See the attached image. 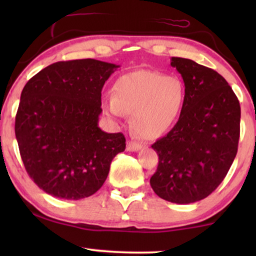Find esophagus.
<instances>
[{"mask_svg":"<svg viewBox=\"0 0 256 256\" xmlns=\"http://www.w3.org/2000/svg\"><path fill=\"white\" fill-rule=\"evenodd\" d=\"M144 148V146L138 144V142H134V141H128V146H126V149L128 151H132V152H136V151H138Z\"/></svg>","mask_w":256,"mask_h":256,"instance_id":"esophagus-1","label":"esophagus"}]
</instances>
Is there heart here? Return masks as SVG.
<instances>
[{"instance_id": "obj_1", "label": "heart", "mask_w": 256, "mask_h": 256, "mask_svg": "<svg viewBox=\"0 0 256 256\" xmlns=\"http://www.w3.org/2000/svg\"><path fill=\"white\" fill-rule=\"evenodd\" d=\"M115 96H108L104 110L115 118L132 115L138 136L154 140L170 131L178 118L185 100V88L177 78L156 71L138 70L120 76Z\"/></svg>"}]
</instances>
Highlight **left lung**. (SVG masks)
Returning a JSON list of instances; mask_svg holds the SVG:
<instances>
[{
    "label": "left lung",
    "instance_id": "8db88e82",
    "mask_svg": "<svg viewBox=\"0 0 256 256\" xmlns=\"http://www.w3.org/2000/svg\"><path fill=\"white\" fill-rule=\"evenodd\" d=\"M170 60L183 78L185 100L175 126L151 146L159 164L150 185L164 200L188 204L226 177L237 154L240 106L218 72L188 58Z\"/></svg>",
    "mask_w": 256,
    "mask_h": 256
}]
</instances>
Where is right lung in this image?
Wrapping results in <instances>:
<instances>
[{
	"mask_svg": "<svg viewBox=\"0 0 256 256\" xmlns=\"http://www.w3.org/2000/svg\"><path fill=\"white\" fill-rule=\"evenodd\" d=\"M118 68L94 58L56 62L26 84L16 138L30 178L50 196H92L105 183L112 160L125 150L122 133L98 126L102 89Z\"/></svg>",
	"mask_w": 256,
	"mask_h": 256,
	"instance_id": "obj_1",
	"label": "right lung"
}]
</instances>
